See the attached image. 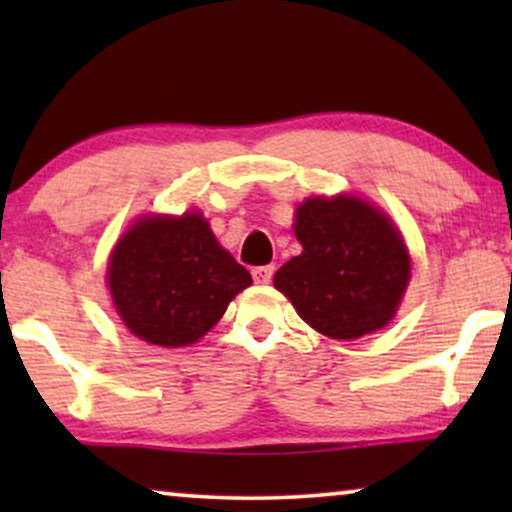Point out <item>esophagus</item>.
<instances>
[{"mask_svg":"<svg viewBox=\"0 0 512 512\" xmlns=\"http://www.w3.org/2000/svg\"><path fill=\"white\" fill-rule=\"evenodd\" d=\"M272 275H275V268H272V265H261V268L251 270V277H254L256 284H268Z\"/></svg>","mask_w":512,"mask_h":512,"instance_id":"34e87169","label":"esophagus"}]
</instances>
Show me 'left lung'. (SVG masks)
<instances>
[{"instance_id": "8db88e82", "label": "left lung", "mask_w": 512, "mask_h": 512, "mask_svg": "<svg viewBox=\"0 0 512 512\" xmlns=\"http://www.w3.org/2000/svg\"><path fill=\"white\" fill-rule=\"evenodd\" d=\"M293 230L303 254L277 270L275 286L300 319L333 340L387 326L410 279L394 223L368 202L338 195L305 200Z\"/></svg>"}]
</instances>
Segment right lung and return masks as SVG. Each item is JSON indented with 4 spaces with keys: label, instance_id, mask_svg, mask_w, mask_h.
Instances as JSON below:
<instances>
[{
    "label": "right lung",
    "instance_id": "right-lung-1",
    "mask_svg": "<svg viewBox=\"0 0 512 512\" xmlns=\"http://www.w3.org/2000/svg\"><path fill=\"white\" fill-rule=\"evenodd\" d=\"M107 279L123 324L160 347L200 340L251 284L198 212L137 221L118 240Z\"/></svg>",
    "mask_w": 512,
    "mask_h": 512
}]
</instances>
